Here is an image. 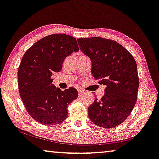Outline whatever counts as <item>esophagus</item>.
<instances>
[{"label": "esophagus", "instance_id": "obj_1", "mask_svg": "<svg viewBox=\"0 0 159 159\" xmlns=\"http://www.w3.org/2000/svg\"><path fill=\"white\" fill-rule=\"evenodd\" d=\"M84 94L85 93L84 91H82V90H79V91H78V95H79V97H82Z\"/></svg>", "mask_w": 159, "mask_h": 159}]
</instances>
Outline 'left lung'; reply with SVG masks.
<instances>
[{"label": "left lung", "instance_id": "8db88e82", "mask_svg": "<svg viewBox=\"0 0 159 159\" xmlns=\"http://www.w3.org/2000/svg\"><path fill=\"white\" fill-rule=\"evenodd\" d=\"M80 50L92 60L95 80L106 86L104 95L88 107L97 126L116 127L127 119L136 103L139 86L137 65L132 55L113 40L93 37L77 39Z\"/></svg>", "mask_w": 159, "mask_h": 159}]
</instances>
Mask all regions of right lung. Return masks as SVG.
Masks as SVG:
<instances>
[{"label": "right lung", "instance_id": "right-lung-1", "mask_svg": "<svg viewBox=\"0 0 159 159\" xmlns=\"http://www.w3.org/2000/svg\"><path fill=\"white\" fill-rule=\"evenodd\" d=\"M78 51L76 38L52 34L37 41L24 54L18 72L19 93L26 111L38 123L56 125L67 117V107L77 98V90L56 88L52 76L60 72L67 56Z\"/></svg>", "mask_w": 159, "mask_h": 159}]
</instances>
